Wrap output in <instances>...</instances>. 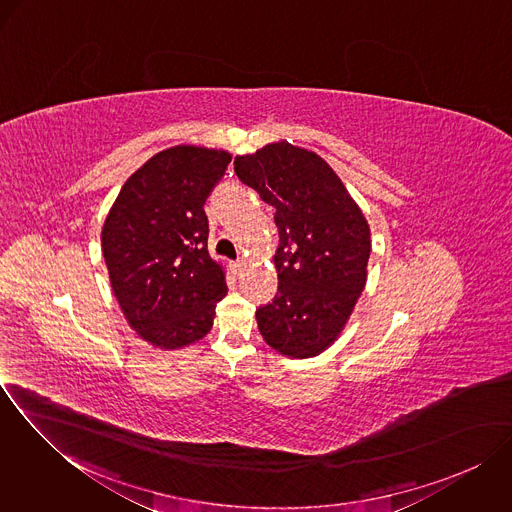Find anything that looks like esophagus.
<instances>
[{"mask_svg":"<svg viewBox=\"0 0 512 512\" xmlns=\"http://www.w3.org/2000/svg\"><path fill=\"white\" fill-rule=\"evenodd\" d=\"M230 266H232V272H234L236 276H238V274L244 270V262H242V260H236V262H232Z\"/></svg>","mask_w":512,"mask_h":512,"instance_id":"1","label":"esophagus"}]
</instances>
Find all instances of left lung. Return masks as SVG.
<instances>
[{
  "label": "left lung",
  "instance_id": "1",
  "mask_svg": "<svg viewBox=\"0 0 512 512\" xmlns=\"http://www.w3.org/2000/svg\"><path fill=\"white\" fill-rule=\"evenodd\" d=\"M238 179L276 209L278 293L256 309L264 341L293 359L323 353L365 290L370 228L317 153L276 142L236 155Z\"/></svg>",
  "mask_w": 512,
  "mask_h": 512
}]
</instances>
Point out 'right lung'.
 Returning <instances> with one entry per match:
<instances>
[{
	"instance_id": "obj_1",
	"label": "right lung",
	"mask_w": 512,
	"mask_h": 512,
	"mask_svg": "<svg viewBox=\"0 0 512 512\" xmlns=\"http://www.w3.org/2000/svg\"><path fill=\"white\" fill-rule=\"evenodd\" d=\"M230 157L224 149H163L124 183L104 220L112 292L130 327L159 349L203 339L226 295L203 207Z\"/></svg>"
}]
</instances>
